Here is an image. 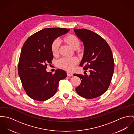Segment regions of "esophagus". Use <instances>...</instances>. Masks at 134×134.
Returning a JSON list of instances; mask_svg holds the SVG:
<instances>
[{"label": "esophagus", "instance_id": "34e87169", "mask_svg": "<svg viewBox=\"0 0 134 134\" xmlns=\"http://www.w3.org/2000/svg\"><path fill=\"white\" fill-rule=\"evenodd\" d=\"M67 76L69 77L73 76V73H71V72H67Z\"/></svg>", "mask_w": 134, "mask_h": 134}]
</instances>
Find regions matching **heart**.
Listing matches in <instances>:
<instances>
[{"label":"heart","instance_id":"b5f03b06","mask_svg":"<svg viewBox=\"0 0 134 134\" xmlns=\"http://www.w3.org/2000/svg\"><path fill=\"white\" fill-rule=\"evenodd\" d=\"M65 44L72 49L76 50L80 46V42L76 36L73 35H68L62 39ZM51 51L54 56H57L59 52V44L57 41H54L51 45ZM78 61L76 58H63L58 62V66L66 71H72Z\"/></svg>","mask_w":134,"mask_h":134}]
</instances>
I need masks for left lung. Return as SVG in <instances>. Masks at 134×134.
Masks as SVG:
<instances>
[{
  "instance_id": "left-lung-1",
  "label": "left lung",
  "mask_w": 134,
  "mask_h": 134,
  "mask_svg": "<svg viewBox=\"0 0 134 134\" xmlns=\"http://www.w3.org/2000/svg\"><path fill=\"white\" fill-rule=\"evenodd\" d=\"M84 46L83 56L80 63L90 74H74L81 83L75 89L81 97L91 99L104 94L108 89L114 71V60L111 48L106 41L95 32L86 29H74Z\"/></svg>"
}]
</instances>
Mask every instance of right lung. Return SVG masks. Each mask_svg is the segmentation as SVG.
I'll list each match as a JSON object with an SVG mask.
<instances>
[{
	"mask_svg": "<svg viewBox=\"0 0 134 134\" xmlns=\"http://www.w3.org/2000/svg\"><path fill=\"white\" fill-rule=\"evenodd\" d=\"M70 29L44 28L27 38L22 47L18 65V73L27 94L38 101L46 100L56 93L59 81L65 78V71L58 69L54 74L46 71L53 55L52 43Z\"/></svg>",
	"mask_w": 134,
	"mask_h": 134,
	"instance_id": "1",
	"label": "right lung"
}]
</instances>
